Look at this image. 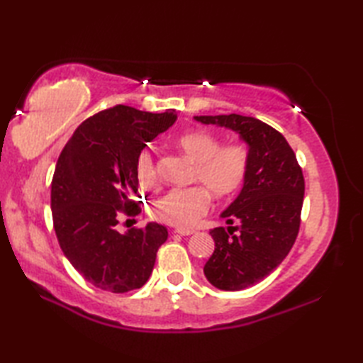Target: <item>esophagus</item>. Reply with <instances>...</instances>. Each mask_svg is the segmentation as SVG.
<instances>
[{
    "label": "esophagus",
    "instance_id": "obj_1",
    "mask_svg": "<svg viewBox=\"0 0 363 363\" xmlns=\"http://www.w3.org/2000/svg\"><path fill=\"white\" fill-rule=\"evenodd\" d=\"M195 233H196L195 229H181V228L174 229V234H179V235H191V234H195Z\"/></svg>",
    "mask_w": 363,
    "mask_h": 363
}]
</instances>
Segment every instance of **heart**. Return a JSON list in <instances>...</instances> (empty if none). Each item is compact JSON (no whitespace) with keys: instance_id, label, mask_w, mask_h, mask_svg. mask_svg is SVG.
I'll use <instances>...</instances> for the list:
<instances>
[{"instance_id":"1","label":"heart","mask_w":363,"mask_h":363,"mask_svg":"<svg viewBox=\"0 0 363 363\" xmlns=\"http://www.w3.org/2000/svg\"><path fill=\"white\" fill-rule=\"evenodd\" d=\"M179 148L195 162L194 181L201 186L173 189L151 206V215L160 223L189 228L209 211V191L220 199L234 196L242 189L250 169V150L245 143H226L209 130H190L177 140ZM137 176L142 186L157 184V169L148 151L138 156Z\"/></svg>"}]
</instances>
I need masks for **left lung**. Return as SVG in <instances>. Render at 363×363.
Listing matches in <instances>:
<instances>
[{
  "label": "left lung",
  "instance_id": "left-lung-1",
  "mask_svg": "<svg viewBox=\"0 0 363 363\" xmlns=\"http://www.w3.org/2000/svg\"><path fill=\"white\" fill-rule=\"evenodd\" d=\"M195 120L234 130L250 150L242 191L221 213L230 226L211 230L215 250L204 265L213 287L238 291L260 282L290 252L299 230L304 176L287 140L267 123L237 113Z\"/></svg>",
  "mask_w": 363,
  "mask_h": 363
}]
</instances>
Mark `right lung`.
Returning a JSON list of instances; mask_svg holds the SVG:
<instances>
[{
    "label": "right lung",
    "mask_w": 363,
    "mask_h": 363,
    "mask_svg": "<svg viewBox=\"0 0 363 363\" xmlns=\"http://www.w3.org/2000/svg\"><path fill=\"white\" fill-rule=\"evenodd\" d=\"M176 118L173 109L118 104L84 121L60 152L51 182L54 230L68 262L98 289L126 293L150 279L167 228L148 223L121 234L115 226L120 213L140 212L133 199L138 156Z\"/></svg>",
    "instance_id": "add662e5"
}]
</instances>
